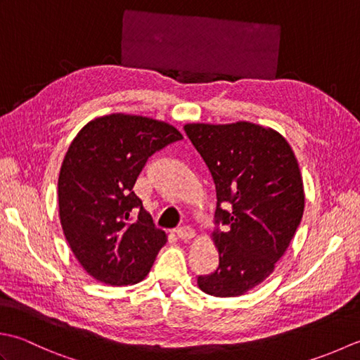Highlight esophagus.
Masks as SVG:
<instances>
[{
	"label": "esophagus",
	"mask_w": 360,
	"mask_h": 360,
	"mask_svg": "<svg viewBox=\"0 0 360 360\" xmlns=\"http://www.w3.org/2000/svg\"><path fill=\"white\" fill-rule=\"evenodd\" d=\"M176 236H178L179 240H184V241H188L192 240L195 236V231L192 227H179L178 231H176Z\"/></svg>",
	"instance_id": "obj_1"
}]
</instances>
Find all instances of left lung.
<instances>
[{
  "instance_id": "1",
  "label": "left lung",
  "mask_w": 360,
  "mask_h": 360,
  "mask_svg": "<svg viewBox=\"0 0 360 360\" xmlns=\"http://www.w3.org/2000/svg\"><path fill=\"white\" fill-rule=\"evenodd\" d=\"M184 129L215 182L217 223L226 224L210 235L218 269L198 278V288L213 297L243 295L274 272L300 224V167L285 136L269 127L240 120ZM221 203L233 210L223 211Z\"/></svg>"
}]
</instances>
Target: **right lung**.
Segmentation results:
<instances>
[{
    "label": "right lung",
    "mask_w": 360,
    "mask_h": 360,
    "mask_svg": "<svg viewBox=\"0 0 360 360\" xmlns=\"http://www.w3.org/2000/svg\"><path fill=\"white\" fill-rule=\"evenodd\" d=\"M182 139L164 120L112 112L89 120L68 148L58 174V217L74 257L103 285L147 277L167 233L133 192L147 159ZM133 208L140 209L134 224Z\"/></svg>",
    "instance_id": "obj_1"
}]
</instances>
